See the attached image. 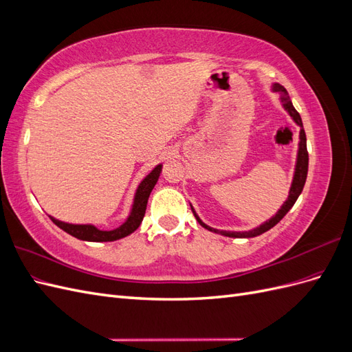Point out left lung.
Listing matches in <instances>:
<instances>
[{"label":"left lung","instance_id":"obj_1","mask_svg":"<svg viewBox=\"0 0 352 352\" xmlns=\"http://www.w3.org/2000/svg\"><path fill=\"white\" fill-rule=\"evenodd\" d=\"M273 92H278L280 95V101L283 104V109L289 113V116L294 119V122L301 127L300 131V144H298V157H296V166H295V173H294V180H292V185L289 189V197L283 202V206L280 207V210L276 212V216H273L270 220L264 221L263 225H260L258 228H255L252 230L248 232H228V230H217V229H212L210 226H207L204 221H202L198 214L195 212V210L192 208V212L195 219L198 220L199 225L202 228L208 229L210 232H214V233H220V235H225L229 238H254V236H258L261 233L267 232L269 229H272L273 226L278 225V223L286 216V212L292 208V206L295 204V201L300 197V194L302 192L304 185H305V179H307V172H308V153H307V138H305V132H304V127H302V120H301V116L295 110V107L292 105V101L289 98V95H287V91L282 87L279 83H274L273 85Z\"/></svg>","mask_w":352,"mask_h":352}]
</instances>
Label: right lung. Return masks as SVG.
I'll use <instances>...</instances> for the list:
<instances>
[{
  "label": "right lung",
  "instance_id": "right-lung-1",
  "mask_svg": "<svg viewBox=\"0 0 352 352\" xmlns=\"http://www.w3.org/2000/svg\"><path fill=\"white\" fill-rule=\"evenodd\" d=\"M162 167H163L162 164L155 166L153 172L142 180L140 186H138L131 214H129V217H127V220L123 223V225L119 226L117 229L100 230V229L95 228L94 225H72V223L60 221V220L51 217V216H50V219L54 221L60 229L67 232L69 235L78 238V239H82V241L109 242V241H116V239H120V238L131 235L132 232H135L138 228H140L141 221L145 216L148 198H150L151 190L154 189V186L157 184L160 173H162Z\"/></svg>",
  "mask_w": 352,
  "mask_h": 352
}]
</instances>
